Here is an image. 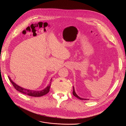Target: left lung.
I'll return each instance as SVG.
<instances>
[{
	"instance_id": "obj_1",
	"label": "left lung",
	"mask_w": 126,
	"mask_h": 126,
	"mask_svg": "<svg viewBox=\"0 0 126 126\" xmlns=\"http://www.w3.org/2000/svg\"><path fill=\"white\" fill-rule=\"evenodd\" d=\"M73 95L75 96V97H77V98H78V99H80V100H88V99H83V98H80V97H79L77 94H76V93H75V90H74V87H73Z\"/></svg>"
}]
</instances>
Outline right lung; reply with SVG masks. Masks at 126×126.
Masks as SVG:
<instances>
[{"label":"right lung","mask_w":126,"mask_h":126,"mask_svg":"<svg viewBox=\"0 0 126 126\" xmlns=\"http://www.w3.org/2000/svg\"><path fill=\"white\" fill-rule=\"evenodd\" d=\"M9 79L10 80V81L11 82V84L13 85V87H14V88L16 90L18 91L19 92L24 94L25 95H28L29 96H31V97H41L42 96H44L46 94H47L50 90V87L51 86V80L52 79H51V82H50L49 85H48V86L45 88L44 89L42 90V91H34V90H27L26 89H24L19 86H18L17 85H16L15 83H14L10 79V77H9Z\"/></svg>","instance_id":"obj_1"}]
</instances>
